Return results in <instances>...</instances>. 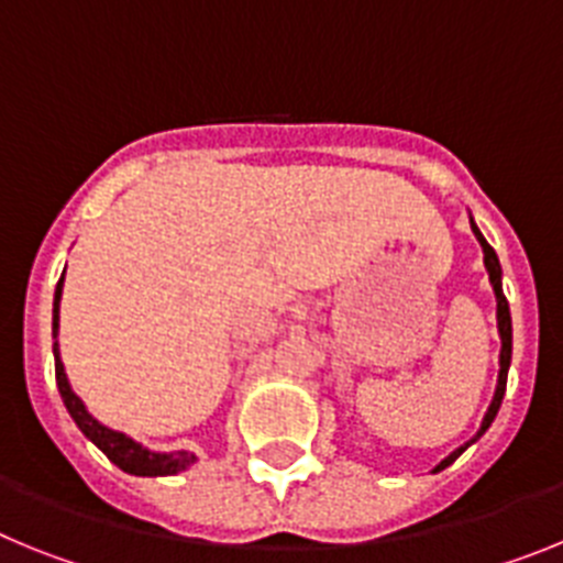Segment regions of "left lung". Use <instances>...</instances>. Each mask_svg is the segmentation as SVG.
Returning <instances> with one entry per match:
<instances>
[{
  "label": "left lung",
  "instance_id": "obj_1",
  "mask_svg": "<svg viewBox=\"0 0 563 563\" xmlns=\"http://www.w3.org/2000/svg\"><path fill=\"white\" fill-rule=\"evenodd\" d=\"M471 228H474L476 239L482 242V251H485V267L487 273H490V282H494V292H496V318H499V335H501V355H499V363H501V369H499V386H496V395H494V402H490V409H487L485 420H482V429L479 434H485L487 429H490V422H494L496 411H499L501 406V397H505V386H507V366H510V352H514V327H510V307H507V298L505 292H501V271H499V258H496V251L485 242V236H482L479 231H476V225L471 222ZM467 449V445H465ZM465 449H456L454 454L445 456V460L440 462V465L434 467V471H442V467H449L451 462L456 460V456L462 454Z\"/></svg>",
  "mask_w": 563,
  "mask_h": 563
}]
</instances>
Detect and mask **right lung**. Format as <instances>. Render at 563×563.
Listing matches in <instances>:
<instances>
[{
    "label": "right lung",
    "mask_w": 563,
    "mask_h": 563,
    "mask_svg": "<svg viewBox=\"0 0 563 563\" xmlns=\"http://www.w3.org/2000/svg\"><path fill=\"white\" fill-rule=\"evenodd\" d=\"M62 285H64V276L56 287V301H53V338L58 335V301H62ZM53 352H56V383H58V391H62V400L67 406L69 417L76 420L78 429L84 431L87 440H92L114 465L126 471V474L134 476H168V474H180L186 471L188 465L197 462V456L188 454V451H177V454H154V451H146L143 445H137L134 440H129L126 434L121 431H112L107 426L96 420V417L89 415L84 409V402L78 400V395L69 389L67 375H64V363L58 357V341L53 343Z\"/></svg>",
    "instance_id": "obj_1"
}]
</instances>
